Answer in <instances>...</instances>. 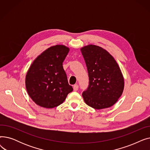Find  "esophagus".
Segmentation results:
<instances>
[{"label": "esophagus", "mask_w": 150, "mask_h": 150, "mask_svg": "<svg viewBox=\"0 0 150 150\" xmlns=\"http://www.w3.org/2000/svg\"><path fill=\"white\" fill-rule=\"evenodd\" d=\"M78 89V84H75L74 86V90L75 91H76Z\"/></svg>", "instance_id": "esophagus-1"}]
</instances>
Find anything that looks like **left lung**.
Instances as JSON below:
<instances>
[{
  "mask_svg": "<svg viewBox=\"0 0 150 150\" xmlns=\"http://www.w3.org/2000/svg\"><path fill=\"white\" fill-rule=\"evenodd\" d=\"M88 69L89 83L82 96L85 103L96 109L114 105L123 93L124 78L112 55L102 47L88 45L81 49Z\"/></svg>",
  "mask_w": 150,
  "mask_h": 150,
  "instance_id": "left-lung-1",
  "label": "left lung"
}]
</instances>
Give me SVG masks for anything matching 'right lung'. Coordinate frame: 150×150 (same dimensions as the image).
<instances>
[{
    "label": "right lung",
    "mask_w": 150,
    "mask_h": 150,
    "mask_svg": "<svg viewBox=\"0 0 150 150\" xmlns=\"http://www.w3.org/2000/svg\"><path fill=\"white\" fill-rule=\"evenodd\" d=\"M69 52V47L64 45L52 46L31 64L25 76V87L30 97L38 106L57 107L73 91L62 67Z\"/></svg>",
    "instance_id": "1"
}]
</instances>
